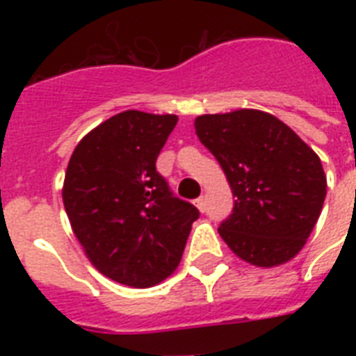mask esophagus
Here are the masks:
<instances>
[{
	"mask_svg": "<svg viewBox=\"0 0 356 356\" xmlns=\"http://www.w3.org/2000/svg\"><path fill=\"white\" fill-rule=\"evenodd\" d=\"M194 203H195V207H197V209H200L201 212H205V209H207V205H205V197H197V200H195Z\"/></svg>",
	"mask_w": 356,
	"mask_h": 356,
	"instance_id": "esophagus-1",
	"label": "esophagus"
}]
</instances>
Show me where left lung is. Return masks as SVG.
<instances>
[{
  "label": "left lung",
  "mask_w": 356,
  "mask_h": 356,
  "mask_svg": "<svg viewBox=\"0 0 356 356\" xmlns=\"http://www.w3.org/2000/svg\"><path fill=\"white\" fill-rule=\"evenodd\" d=\"M195 133L236 197L218 229L233 253L264 268L296 257L325 201L320 156L286 123L253 108L203 114Z\"/></svg>",
  "instance_id": "left-lung-1"
}]
</instances>
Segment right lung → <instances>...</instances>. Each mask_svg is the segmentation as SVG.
<instances>
[{"instance_id": "right-lung-1", "label": "right lung", "mask_w": 356, "mask_h": 356, "mask_svg": "<svg viewBox=\"0 0 356 356\" xmlns=\"http://www.w3.org/2000/svg\"><path fill=\"white\" fill-rule=\"evenodd\" d=\"M173 114L120 113L86 134L64 177L75 236L103 275L134 288L159 284L181 262L200 211L156 172Z\"/></svg>"}]
</instances>
